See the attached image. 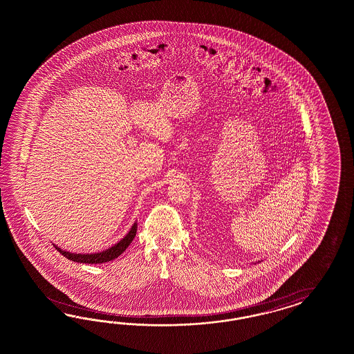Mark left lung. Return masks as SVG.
Returning a JSON list of instances; mask_svg holds the SVG:
<instances>
[{
	"instance_id": "obj_1",
	"label": "left lung",
	"mask_w": 354,
	"mask_h": 354,
	"mask_svg": "<svg viewBox=\"0 0 354 354\" xmlns=\"http://www.w3.org/2000/svg\"><path fill=\"white\" fill-rule=\"evenodd\" d=\"M258 262H259V261H258Z\"/></svg>"
}]
</instances>
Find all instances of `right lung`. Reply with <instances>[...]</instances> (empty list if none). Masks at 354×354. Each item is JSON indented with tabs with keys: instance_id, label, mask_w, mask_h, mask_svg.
<instances>
[{
	"instance_id": "1",
	"label": "right lung",
	"mask_w": 354,
	"mask_h": 354,
	"mask_svg": "<svg viewBox=\"0 0 354 354\" xmlns=\"http://www.w3.org/2000/svg\"><path fill=\"white\" fill-rule=\"evenodd\" d=\"M136 231H138V222H135L132 225L129 234L124 236L122 240H119L117 244L107 248L105 250L97 252V253H71V252L64 250V249H61V248L57 247L54 244L53 245L64 257L70 259V261L77 262V263H95V265L96 263H105V262L113 261V259L119 257L129 248V244L132 243V240L136 236Z\"/></svg>"
}]
</instances>
